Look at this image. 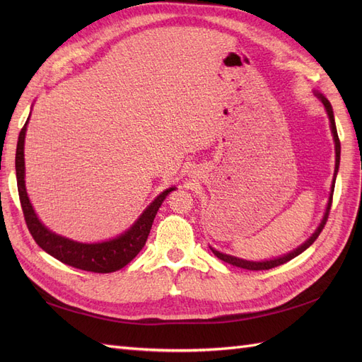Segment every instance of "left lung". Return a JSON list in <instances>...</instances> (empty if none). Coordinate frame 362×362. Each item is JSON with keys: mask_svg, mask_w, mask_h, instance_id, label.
Returning a JSON list of instances; mask_svg holds the SVG:
<instances>
[{"mask_svg": "<svg viewBox=\"0 0 362 362\" xmlns=\"http://www.w3.org/2000/svg\"><path fill=\"white\" fill-rule=\"evenodd\" d=\"M315 96L319 98V100L323 103L325 108H326V113H327V117H329V122H331V131H332V136H334V144H335V170H334V178H332V185H331V193H329V201H327V205H326V210H325V214H323V218L320 225L317 226L315 231L313 233V235L306 240L305 243H302L299 247L293 249L291 252H288V254L282 255V257H278V258H273V259H264V261H247V259H243V258H237V257H233V255H228V254H222V252L216 250L214 247L210 246V249L213 250V254L218 258L222 259L225 262H228V264H233L235 267H240V269H246V270H269V269H273V267H278L281 264H286L287 261L293 259L294 257L300 255L303 250L308 249L314 242L315 238L320 235L322 229L325 228L326 225V221H327V216H329V211H331V205H332V194H334V187H335V180H337V173H338V168H339V152H341V145H339V139H338V133H337V127H335V119H334V112H332V105L331 103L327 101V98H325L320 92H315Z\"/></svg>", "mask_w": 362, "mask_h": 362, "instance_id": "8db88e82", "label": "left lung"}]
</instances>
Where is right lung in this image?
Masks as SVG:
<instances>
[{"mask_svg":"<svg viewBox=\"0 0 362 362\" xmlns=\"http://www.w3.org/2000/svg\"><path fill=\"white\" fill-rule=\"evenodd\" d=\"M28 120L30 116L18 137L15 168L21 206H23L25 223L28 226L30 234L35 238V242L45 250L47 254L75 269L95 273H112L125 267L128 262L139 254L141 247L145 246L158 208L161 206L163 201L166 199V196L175 190V187L163 190L157 198L145 208L144 213L139 216L137 221L131 225L125 233L115 238L107 240V242L80 243L68 237L52 233L51 229H48L39 221L37 214L33 210V205L28 199L25 189L24 144Z\"/></svg>","mask_w":362,"mask_h":362,"instance_id":"right-lung-1","label":"right lung"}]
</instances>
